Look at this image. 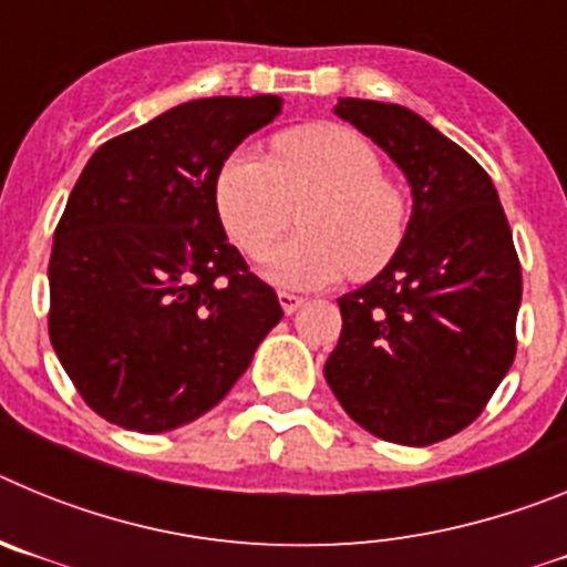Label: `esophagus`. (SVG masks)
Returning <instances> with one entry per match:
<instances>
[{"instance_id":"esophagus-1","label":"esophagus","mask_w":567,"mask_h":567,"mask_svg":"<svg viewBox=\"0 0 567 567\" xmlns=\"http://www.w3.org/2000/svg\"><path fill=\"white\" fill-rule=\"evenodd\" d=\"M278 300H280V309L287 315L298 312L300 307H303V298L300 295H292V292H278Z\"/></svg>"}]
</instances>
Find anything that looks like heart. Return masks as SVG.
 Listing matches in <instances>:
<instances>
[{
    "label": "heart",
    "instance_id": "b5f03b06",
    "mask_svg": "<svg viewBox=\"0 0 567 567\" xmlns=\"http://www.w3.org/2000/svg\"><path fill=\"white\" fill-rule=\"evenodd\" d=\"M303 204V235L267 264L284 289L372 278L392 264L412 224L409 195L385 178L378 150L343 124L287 130L272 142V158L238 150L215 178L218 218L247 258L269 255Z\"/></svg>",
    "mask_w": 567,
    "mask_h": 567
}]
</instances>
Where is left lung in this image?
I'll return each instance as SVG.
<instances>
[{
    "label": "left lung",
    "mask_w": 567,
    "mask_h": 567,
    "mask_svg": "<svg viewBox=\"0 0 567 567\" xmlns=\"http://www.w3.org/2000/svg\"><path fill=\"white\" fill-rule=\"evenodd\" d=\"M412 184L409 235L392 264L343 295L323 374L374 437L432 445L483 414L517 354L523 269L488 173L400 104L340 99Z\"/></svg>",
    "instance_id": "obj_1"
}]
</instances>
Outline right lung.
Instances as JSON below:
<instances>
[{
	"instance_id": "add662e5",
	"label": "right lung",
	"mask_w": 567,
	"mask_h": 567,
	"mask_svg": "<svg viewBox=\"0 0 567 567\" xmlns=\"http://www.w3.org/2000/svg\"><path fill=\"white\" fill-rule=\"evenodd\" d=\"M278 96L167 110L93 153L48 264L50 343L107 423L158 434L221 403L284 318L215 209V178Z\"/></svg>"
}]
</instances>
